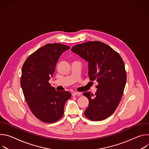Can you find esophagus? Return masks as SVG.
<instances>
[{
    "label": "esophagus",
    "mask_w": 149,
    "mask_h": 149,
    "mask_svg": "<svg viewBox=\"0 0 149 149\" xmlns=\"http://www.w3.org/2000/svg\"><path fill=\"white\" fill-rule=\"evenodd\" d=\"M72 96H76V95L79 96V95H81V93H78V92H74V93H72Z\"/></svg>",
    "instance_id": "esophagus-1"
}]
</instances>
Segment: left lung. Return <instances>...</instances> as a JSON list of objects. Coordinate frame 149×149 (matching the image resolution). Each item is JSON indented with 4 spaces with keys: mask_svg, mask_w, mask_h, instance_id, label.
<instances>
[{
    "mask_svg": "<svg viewBox=\"0 0 149 149\" xmlns=\"http://www.w3.org/2000/svg\"><path fill=\"white\" fill-rule=\"evenodd\" d=\"M72 52L88 62V76L98 82L95 95L86 92L89 100L84 114L92 121H100L110 116L122 98L127 75L124 61L110 46L100 41L78 44Z\"/></svg>",
    "mask_w": 149,
    "mask_h": 149,
    "instance_id": "1",
    "label": "left lung"
}]
</instances>
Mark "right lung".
Returning <instances> with one entry per match:
<instances>
[{
	"mask_svg": "<svg viewBox=\"0 0 149 149\" xmlns=\"http://www.w3.org/2000/svg\"><path fill=\"white\" fill-rule=\"evenodd\" d=\"M70 48L61 44H47L28 56L23 65L21 88L32 113L44 123L59 120L66 101L71 97L68 91H56L48 82L59 58Z\"/></svg>",
	"mask_w": 149,
	"mask_h": 149,
	"instance_id": "add662e5",
	"label": "right lung"
}]
</instances>
